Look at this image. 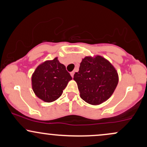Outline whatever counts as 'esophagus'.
Segmentation results:
<instances>
[{
	"label": "esophagus",
	"mask_w": 147,
	"mask_h": 147,
	"mask_svg": "<svg viewBox=\"0 0 147 147\" xmlns=\"http://www.w3.org/2000/svg\"><path fill=\"white\" fill-rule=\"evenodd\" d=\"M74 74H75V72L72 71V72H70V75L72 76V77H74Z\"/></svg>",
	"instance_id": "esophagus-1"
}]
</instances>
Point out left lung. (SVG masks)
Wrapping results in <instances>:
<instances>
[{
	"mask_svg": "<svg viewBox=\"0 0 147 147\" xmlns=\"http://www.w3.org/2000/svg\"><path fill=\"white\" fill-rule=\"evenodd\" d=\"M73 79L77 82L81 98L96 106L111 97L117 86L119 76L109 60L95 55L84 57Z\"/></svg>",
	"mask_w": 147,
	"mask_h": 147,
	"instance_id": "left-lung-1",
	"label": "left lung"
}]
</instances>
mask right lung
Masks as SVG:
<instances>
[{
    "label": "right lung",
    "mask_w": 147,
    "mask_h": 147,
    "mask_svg": "<svg viewBox=\"0 0 147 147\" xmlns=\"http://www.w3.org/2000/svg\"><path fill=\"white\" fill-rule=\"evenodd\" d=\"M71 79L65 65L55 57L37 66L32 75V88L37 97L50 103L59 98Z\"/></svg>",
    "instance_id": "right-lung-1"
}]
</instances>
